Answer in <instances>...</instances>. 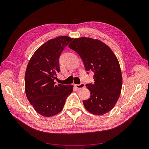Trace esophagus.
<instances>
[{"label":"esophagus","instance_id":"1","mask_svg":"<svg viewBox=\"0 0 149 149\" xmlns=\"http://www.w3.org/2000/svg\"><path fill=\"white\" fill-rule=\"evenodd\" d=\"M74 86L77 89H82V88H84L85 87V84H84V83H81L79 84H74Z\"/></svg>","mask_w":149,"mask_h":149}]
</instances>
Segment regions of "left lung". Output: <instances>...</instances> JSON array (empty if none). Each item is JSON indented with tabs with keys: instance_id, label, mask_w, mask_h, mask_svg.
Here are the masks:
<instances>
[{
	"instance_id": "8db88e82",
	"label": "left lung",
	"mask_w": 149,
	"mask_h": 149,
	"mask_svg": "<svg viewBox=\"0 0 149 149\" xmlns=\"http://www.w3.org/2000/svg\"><path fill=\"white\" fill-rule=\"evenodd\" d=\"M68 47L80 56L86 71L94 74V83L86 84L91 96L83 101L85 108L96 115L109 112L118 100L123 85L120 65L114 53L100 40L90 38H75Z\"/></svg>"
}]
</instances>
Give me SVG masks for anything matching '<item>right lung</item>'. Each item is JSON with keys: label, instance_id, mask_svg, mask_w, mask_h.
Returning <instances> with one entry per match:
<instances>
[{"label": "right lung", "instance_id": "add662e5", "mask_svg": "<svg viewBox=\"0 0 149 149\" xmlns=\"http://www.w3.org/2000/svg\"><path fill=\"white\" fill-rule=\"evenodd\" d=\"M73 40L61 36L48 40L31 56L25 75V89L28 100L38 114L51 117L60 112L73 86L56 84L60 71L59 59L63 50Z\"/></svg>", "mask_w": 149, "mask_h": 149}]
</instances>
